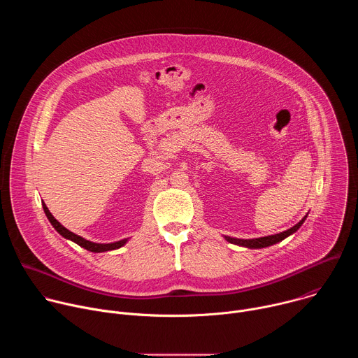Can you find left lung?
Masks as SVG:
<instances>
[{
  "instance_id": "1",
  "label": "left lung",
  "mask_w": 358,
  "mask_h": 358,
  "mask_svg": "<svg viewBox=\"0 0 358 358\" xmlns=\"http://www.w3.org/2000/svg\"><path fill=\"white\" fill-rule=\"evenodd\" d=\"M308 217V215H306ZM306 217L297 222L294 227H292L290 229L287 231H283L280 234H275V235H269V236H262V238H253V239H235V238H229V236H225L227 241H229L231 243H235V245H241V246H245V248H250V249H257V248H266V246H271L273 243H278L280 241H283L285 238H287L289 235L294 234L300 227L301 224L304 222Z\"/></svg>"
}]
</instances>
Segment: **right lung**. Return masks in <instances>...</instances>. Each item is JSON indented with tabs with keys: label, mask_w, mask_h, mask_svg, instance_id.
I'll return each mask as SVG.
<instances>
[{
	"label": "right lung",
	"mask_w": 358,
	"mask_h": 358,
	"mask_svg": "<svg viewBox=\"0 0 358 358\" xmlns=\"http://www.w3.org/2000/svg\"><path fill=\"white\" fill-rule=\"evenodd\" d=\"M42 207H43L45 215L48 217L49 222L52 224V227H54V228H55V229H57V231H58L64 238L73 241L75 243H78L79 246H82V248H85V249L90 250V252L97 253V252H106V250L119 249V248H122V246L127 242V239H122V241H117V242H113V243H94V242H90V241H87V239H85V238H82V236H79V235H76V234L71 232V231H69V229H66L64 225H61V224L55 220V217L49 213L48 207L45 206V202H42Z\"/></svg>",
	"instance_id": "right-lung-1"
}]
</instances>
